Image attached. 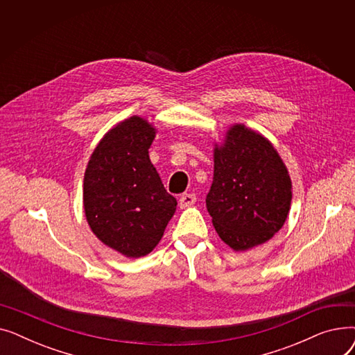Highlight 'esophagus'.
I'll use <instances>...</instances> for the list:
<instances>
[{
    "label": "esophagus",
    "instance_id": "1",
    "mask_svg": "<svg viewBox=\"0 0 355 355\" xmlns=\"http://www.w3.org/2000/svg\"><path fill=\"white\" fill-rule=\"evenodd\" d=\"M196 194H193V193H185V194H182L181 197H180V207L181 209H187V207H190V206H193V204L196 202Z\"/></svg>",
    "mask_w": 355,
    "mask_h": 355
}]
</instances>
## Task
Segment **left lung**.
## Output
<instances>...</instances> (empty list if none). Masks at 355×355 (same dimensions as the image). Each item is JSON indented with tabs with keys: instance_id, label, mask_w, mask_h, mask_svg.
<instances>
[{
	"instance_id": "1",
	"label": "left lung",
	"mask_w": 355,
	"mask_h": 355,
	"mask_svg": "<svg viewBox=\"0 0 355 355\" xmlns=\"http://www.w3.org/2000/svg\"><path fill=\"white\" fill-rule=\"evenodd\" d=\"M292 200L286 165L263 135L233 125L214 148V177L207 194L213 226L236 252L265 243L282 229Z\"/></svg>"
}]
</instances>
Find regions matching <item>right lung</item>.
Returning a JSON list of instances; mask_svg holds the SVG:
<instances>
[{"mask_svg":"<svg viewBox=\"0 0 355 355\" xmlns=\"http://www.w3.org/2000/svg\"><path fill=\"white\" fill-rule=\"evenodd\" d=\"M155 134L139 116L119 122L101 139L85 173L89 226L103 245L126 257L153 252L177 209L149 159Z\"/></svg>","mask_w":355,"mask_h":355,"instance_id":"1","label":"right lung"}]
</instances>
